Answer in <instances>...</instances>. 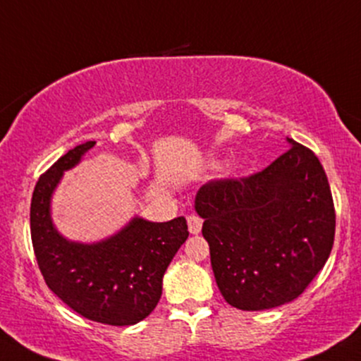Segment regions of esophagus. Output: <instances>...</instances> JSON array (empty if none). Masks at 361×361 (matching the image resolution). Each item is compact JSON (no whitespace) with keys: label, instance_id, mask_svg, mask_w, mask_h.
Returning <instances> with one entry per match:
<instances>
[{"label":"esophagus","instance_id":"1","mask_svg":"<svg viewBox=\"0 0 361 361\" xmlns=\"http://www.w3.org/2000/svg\"><path fill=\"white\" fill-rule=\"evenodd\" d=\"M186 221H188L190 233H192V234L200 233V231H202V224H204V221H202V217H198V215L192 214V215H188V219H186Z\"/></svg>","mask_w":361,"mask_h":361}]
</instances>
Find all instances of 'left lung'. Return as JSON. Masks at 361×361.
Wrapping results in <instances>:
<instances>
[{
    "instance_id": "obj_1",
    "label": "left lung",
    "mask_w": 361,
    "mask_h": 361,
    "mask_svg": "<svg viewBox=\"0 0 361 361\" xmlns=\"http://www.w3.org/2000/svg\"><path fill=\"white\" fill-rule=\"evenodd\" d=\"M288 142L261 171L209 181L195 198L217 287L235 309L297 299L333 250L336 212L324 168L309 147Z\"/></svg>"
}]
</instances>
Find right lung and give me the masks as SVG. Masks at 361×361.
Listing matches in <instances>:
<instances>
[{
    "instance_id": "add662e5",
    "label": "right lung",
    "mask_w": 361,
    "mask_h": 361,
    "mask_svg": "<svg viewBox=\"0 0 361 361\" xmlns=\"http://www.w3.org/2000/svg\"><path fill=\"white\" fill-rule=\"evenodd\" d=\"M94 140L61 156L37 181L30 205V234L47 287L74 312L109 326H130L154 310L163 275L188 238L185 217L168 222L134 219L98 244L69 243L54 229L49 204L62 171L73 168Z\"/></svg>"
}]
</instances>
